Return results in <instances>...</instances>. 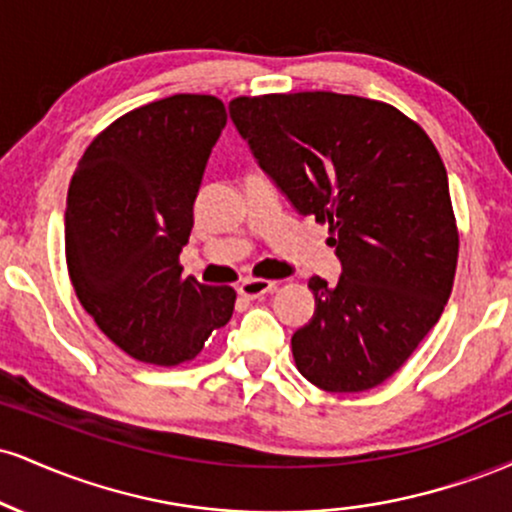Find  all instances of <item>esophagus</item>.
I'll return each instance as SVG.
<instances>
[{
	"label": "esophagus",
	"mask_w": 512,
	"mask_h": 512,
	"mask_svg": "<svg viewBox=\"0 0 512 512\" xmlns=\"http://www.w3.org/2000/svg\"><path fill=\"white\" fill-rule=\"evenodd\" d=\"M276 281H269V279H257V276H250V279H243L238 286V293L245 298H260L264 293L274 291Z\"/></svg>",
	"instance_id": "esophagus-1"
}]
</instances>
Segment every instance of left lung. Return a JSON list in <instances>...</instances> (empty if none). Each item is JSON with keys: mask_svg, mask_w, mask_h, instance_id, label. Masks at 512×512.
<instances>
[{"mask_svg": "<svg viewBox=\"0 0 512 512\" xmlns=\"http://www.w3.org/2000/svg\"><path fill=\"white\" fill-rule=\"evenodd\" d=\"M233 122L291 204L330 223L342 276H310L315 313L293 361L325 392L383 385L433 330L455 281L460 233L448 173L395 105L332 91L238 96Z\"/></svg>", "mask_w": 512, "mask_h": 512, "instance_id": "1", "label": "left lung"}]
</instances>
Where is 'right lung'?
Returning a JSON list of instances; mask_svg holds the SVG:
<instances>
[{"label":"right lung","mask_w":512,"mask_h":512,"mask_svg":"<svg viewBox=\"0 0 512 512\" xmlns=\"http://www.w3.org/2000/svg\"><path fill=\"white\" fill-rule=\"evenodd\" d=\"M223 127L216 96L146 103L88 144L69 182L64 252L76 298L110 342L142 363L192 361L233 315L231 286L185 279L180 264Z\"/></svg>","instance_id":"add662e5"}]
</instances>
